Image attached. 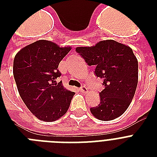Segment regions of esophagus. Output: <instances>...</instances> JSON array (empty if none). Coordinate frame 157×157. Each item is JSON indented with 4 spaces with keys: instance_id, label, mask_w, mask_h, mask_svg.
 <instances>
[{
    "instance_id": "esophagus-1",
    "label": "esophagus",
    "mask_w": 157,
    "mask_h": 157,
    "mask_svg": "<svg viewBox=\"0 0 157 157\" xmlns=\"http://www.w3.org/2000/svg\"><path fill=\"white\" fill-rule=\"evenodd\" d=\"M80 90H81V92H82V93H86V92H88V89L86 88V86H82L81 88H80Z\"/></svg>"
}]
</instances>
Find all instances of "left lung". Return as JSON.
Returning <instances> with one entry per match:
<instances>
[{
	"mask_svg": "<svg viewBox=\"0 0 157 157\" xmlns=\"http://www.w3.org/2000/svg\"><path fill=\"white\" fill-rule=\"evenodd\" d=\"M76 51L88 65L95 66L94 73L103 80L100 103L91 107L92 115L100 121L121 117L129 107L138 85V60L131 48L106 40L90 47H76Z\"/></svg>",
	"mask_w": 157,
	"mask_h": 157,
	"instance_id": "1",
	"label": "left lung"
}]
</instances>
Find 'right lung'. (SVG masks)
<instances>
[{"instance_id": "add662e5", "label": "right lung", "mask_w": 157, "mask_h": 157, "mask_svg": "<svg viewBox=\"0 0 157 157\" xmlns=\"http://www.w3.org/2000/svg\"><path fill=\"white\" fill-rule=\"evenodd\" d=\"M71 49L40 40L23 47L14 57L13 73L19 95L40 121H54L68 110L75 93L55 80L61 76L59 63Z\"/></svg>"}]
</instances>
